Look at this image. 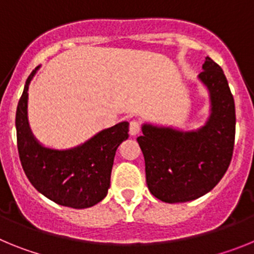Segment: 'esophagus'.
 <instances>
[{"label":"esophagus","mask_w":254,"mask_h":254,"mask_svg":"<svg viewBox=\"0 0 254 254\" xmlns=\"http://www.w3.org/2000/svg\"><path fill=\"white\" fill-rule=\"evenodd\" d=\"M141 129V123L138 121H131L129 123V134L134 136V134L140 133Z\"/></svg>","instance_id":"esophagus-1"}]
</instances>
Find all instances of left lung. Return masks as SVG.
I'll return each instance as SVG.
<instances>
[{
  "mask_svg": "<svg viewBox=\"0 0 254 254\" xmlns=\"http://www.w3.org/2000/svg\"><path fill=\"white\" fill-rule=\"evenodd\" d=\"M198 78L210 93L211 114L196 131L142 126L137 142L145 158L146 183L163 202H187L210 192L232 161L235 104L223 69L210 57Z\"/></svg>",
  "mask_w": 254,
  "mask_h": 254,
  "instance_id": "obj_1",
  "label": "left lung"
}]
</instances>
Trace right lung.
<instances>
[{
    "label": "right lung",
    "mask_w": 254,
    "mask_h": 254,
    "mask_svg": "<svg viewBox=\"0 0 254 254\" xmlns=\"http://www.w3.org/2000/svg\"><path fill=\"white\" fill-rule=\"evenodd\" d=\"M39 66L30 73L16 109L17 151L22 169L35 190L61 206L86 208L100 202L111 186L114 155L128 138V122L103 129L80 146L55 150L42 146L28 122V89Z\"/></svg>",
    "instance_id": "obj_1"
}]
</instances>
